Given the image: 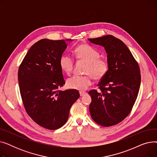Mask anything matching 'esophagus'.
I'll return each mask as SVG.
<instances>
[{
    "instance_id": "obj_1",
    "label": "esophagus",
    "mask_w": 157,
    "mask_h": 157,
    "mask_svg": "<svg viewBox=\"0 0 157 157\" xmlns=\"http://www.w3.org/2000/svg\"><path fill=\"white\" fill-rule=\"evenodd\" d=\"M86 94V92H79V95H80V96H81V97L85 95Z\"/></svg>"
}]
</instances>
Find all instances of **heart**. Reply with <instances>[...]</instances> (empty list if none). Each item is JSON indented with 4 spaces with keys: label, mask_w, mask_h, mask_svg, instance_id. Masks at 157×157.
Listing matches in <instances>:
<instances>
[{
    "label": "heart",
    "mask_w": 157,
    "mask_h": 157,
    "mask_svg": "<svg viewBox=\"0 0 157 157\" xmlns=\"http://www.w3.org/2000/svg\"><path fill=\"white\" fill-rule=\"evenodd\" d=\"M76 59L86 63L85 69V76H74L68 79L66 86L68 88L84 91L92 85V78L101 80L105 75L109 69L108 60L100 58V53L95 49L87 44H81L74 50ZM61 69L67 75L71 74L74 61L73 58L67 54L63 55L60 59Z\"/></svg>",
    "instance_id": "1"
}]
</instances>
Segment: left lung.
Returning a JSON list of instances; mask_svg holds the SVG:
<instances>
[{"instance_id": "obj_1", "label": "left lung", "mask_w": 157, "mask_h": 157, "mask_svg": "<svg viewBox=\"0 0 157 157\" xmlns=\"http://www.w3.org/2000/svg\"><path fill=\"white\" fill-rule=\"evenodd\" d=\"M88 39L104 48L109 63L108 72L98 85L100 92H88L92 98L90 113L100 125H114L128 116L136 101L141 85L139 65L125 44L113 36Z\"/></svg>"}]
</instances>
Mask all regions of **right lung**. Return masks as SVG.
<instances>
[{"label": "right lung", "instance_id": "obj_1", "mask_svg": "<svg viewBox=\"0 0 157 157\" xmlns=\"http://www.w3.org/2000/svg\"><path fill=\"white\" fill-rule=\"evenodd\" d=\"M66 41L41 39L29 49L18 73L20 94L29 117L49 130L62 127L72 104L79 97L76 90H59L65 84L60 59Z\"/></svg>", "mask_w": 157, "mask_h": 157}]
</instances>
